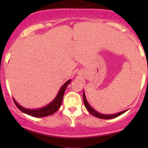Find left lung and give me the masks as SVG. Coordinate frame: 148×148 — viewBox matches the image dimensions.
<instances>
[{"mask_svg":"<svg viewBox=\"0 0 148 148\" xmlns=\"http://www.w3.org/2000/svg\"><path fill=\"white\" fill-rule=\"evenodd\" d=\"M83 101H84V104L85 107L86 108V110L89 112V113L94 115L95 117H98V118H100V119H104V120H109V119H113V118H115V117H118V116L121 115L123 113H125L127 110H125V111H122L121 112H118L117 114H101V113L98 112H97L96 110H94L92 107L88 103L87 100L86 99V97H85V94L84 92H83Z\"/></svg>","mask_w":148,"mask_h":148,"instance_id":"1","label":"left lung"}]
</instances>
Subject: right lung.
I'll return each mask as SVG.
<instances>
[{"instance_id":"add662e5","label":"right lung","mask_w":148,"mask_h":148,"mask_svg":"<svg viewBox=\"0 0 148 148\" xmlns=\"http://www.w3.org/2000/svg\"><path fill=\"white\" fill-rule=\"evenodd\" d=\"M71 82V79L68 80L66 82L64 83V84L61 87L60 90H59V93L56 95L55 99L52 101L50 104H47L45 107H42L40 109H36V110H30V109H26L24 107H21L18 104L17 102L13 99L15 104L16 107L19 109L21 112H23L25 114H27L28 115L32 116V117H46V116H49L51 114H53V113L56 112L61 107V104L62 103V100H63V97L64 94L66 90V88L68 86V84Z\"/></svg>"}]
</instances>
